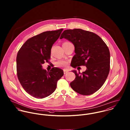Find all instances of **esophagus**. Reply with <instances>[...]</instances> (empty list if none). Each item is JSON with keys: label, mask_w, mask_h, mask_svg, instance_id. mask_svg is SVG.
<instances>
[{"label": "esophagus", "mask_w": 130, "mask_h": 130, "mask_svg": "<svg viewBox=\"0 0 130 130\" xmlns=\"http://www.w3.org/2000/svg\"><path fill=\"white\" fill-rule=\"evenodd\" d=\"M69 72L67 70H63V73H64V74H66L67 73H68Z\"/></svg>", "instance_id": "obj_1"}]
</instances>
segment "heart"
<instances>
[{
  "mask_svg": "<svg viewBox=\"0 0 130 130\" xmlns=\"http://www.w3.org/2000/svg\"><path fill=\"white\" fill-rule=\"evenodd\" d=\"M55 66L56 67L67 68L69 66V62L67 60L59 59L55 63Z\"/></svg>",
  "mask_w": 130,
  "mask_h": 130,
  "instance_id": "1",
  "label": "heart"
}]
</instances>
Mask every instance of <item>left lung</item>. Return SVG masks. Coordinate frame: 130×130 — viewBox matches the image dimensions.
I'll use <instances>...</instances> for the list:
<instances>
[{
    "label": "left lung",
    "mask_w": 130,
    "mask_h": 130,
    "mask_svg": "<svg viewBox=\"0 0 130 130\" xmlns=\"http://www.w3.org/2000/svg\"><path fill=\"white\" fill-rule=\"evenodd\" d=\"M64 38L74 45L75 55L71 66H85V72L80 73L72 71L75 74L71 88L82 95H90L98 91L105 83L110 72V53L103 40L95 34L82 29L63 31L60 38Z\"/></svg>",
    "instance_id": "obj_1"
}]
</instances>
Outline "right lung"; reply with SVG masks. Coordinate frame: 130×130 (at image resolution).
<instances>
[{
    "label": "right lung",
    "instance_id": "1",
    "mask_svg": "<svg viewBox=\"0 0 130 130\" xmlns=\"http://www.w3.org/2000/svg\"><path fill=\"white\" fill-rule=\"evenodd\" d=\"M63 29L47 31L27 39L19 49L17 57L19 81L26 93L43 99L54 93L57 82L63 75L62 70L53 68L47 72L42 64L49 62L53 45Z\"/></svg>",
    "mask_w": 130,
    "mask_h": 130
}]
</instances>
